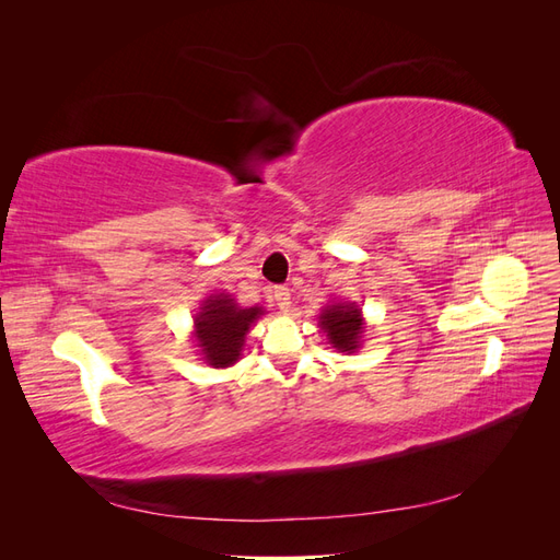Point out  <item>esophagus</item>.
<instances>
[{"label":"esophagus","mask_w":560,"mask_h":560,"mask_svg":"<svg viewBox=\"0 0 560 560\" xmlns=\"http://www.w3.org/2000/svg\"><path fill=\"white\" fill-rule=\"evenodd\" d=\"M273 299H276L280 311H290L292 296H290V290H287V287H276V290H273Z\"/></svg>","instance_id":"34e87169"}]
</instances>
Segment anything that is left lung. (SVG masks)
Here are the masks:
<instances>
[{"label": "left lung", "instance_id": "1", "mask_svg": "<svg viewBox=\"0 0 560 560\" xmlns=\"http://www.w3.org/2000/svg\"><path fill=\"white\" fill-rule=\"evenodd\" d=\"M319 327L325 329L331 348L338 352H354L360 348L364 331L362 308L352 301H338L327 306L319 315Z\"/></svg>", "mask_w": 560, "mask_h": 560}]
</instances>
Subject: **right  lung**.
<instances>
[{
  "mask_svg": "<svg viewBox=\"0 0 560 560\" xmlns=\"http://www.w3.org/2000/svg\"><path fill=\"white\" fill-rule=\"evenodd\" d=\"M264 308H243L229 294H212L200 303L194 317V338L202 360L214 369H226L241 360L249 327Z\"/></svg>",
  "mask_w": 560,
  "mask_h": 560,
  "instance_id": "add662e5",
  "label": "right lung"
}]
</instances>
